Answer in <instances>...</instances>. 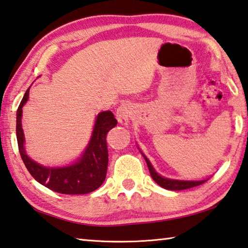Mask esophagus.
I'll list each match as a JSON object with an SVG mask.
<instances>
[{
	"label": "esophagus",
	"instance_id": "esophagus-1",
	"mask_svg": "<svg viewBox=\"0 0 248 248\" xmlns=\"http://www.w3.org/2000/svg\"><path fill=\"white\" fill-rule=\"evenodd\" d=\"M132 115V108L129 104H121L116 111V117L119 124L127 125Z\"/></svg>",
	"mask_w": 248,
	"mask_h": 248
}]
</instances>
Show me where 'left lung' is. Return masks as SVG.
<instances>
[{
    "label": "left lung",
    "mask_w": 248,
    "mask_h": 248,
    "mask_svg": "<svg viewBox=\"0 0 248 248\" xmlns=\"http://www.w3.org/2000/svg\"><path fill=\"white\" fill-rule=\"evenodd\" d=\"M142 153V152H141ZM142 155L144 156L145 162L148 164L149 171H150V174L152 176V179L155 181V183H158L161 187L167 188V190H171V191H180V190H186V188H191L198 186H201L206 180H201V181H183V180H172V179H167L163 178V176L159 175L156 173L155 169L151 166L150 161L147 159L143 153Z\"/></svg>",
    "instance_id": "1"
}]
</instances>
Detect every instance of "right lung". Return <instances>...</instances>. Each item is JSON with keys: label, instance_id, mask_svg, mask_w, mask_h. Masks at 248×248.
I'll return each instance as SVG.
<instances>
[{"label": "right lung", "instance_id": "obj_1", "mask_svg": "<svg viewBox=\"0 0 248 248\" xmlns=\"http://www.w3.org/2000/svg\"><path fill=\"white\" fill-rule=\"evenodd\" d=\"M30 88L18 106L16 113V137L21 158L31 175L49 190L62 194H87L104 183L107 174L108 149L106 137L117 124L111 111L98 113L93 131L84 155L74 164L60 168H46L35 162L26 155L24 133L22 129L23 106L29 100Z\"/></svg>", "mask_w": 248, "mask_h": 248}]
</instances>
